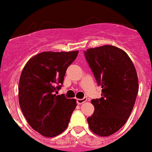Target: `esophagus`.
<instances>
[{"instance_id": "esophagus-1", "label": "esophagus", "mask_w": 152, "mask_h": 152, "mask_svg": "<svg viewBox=\"0 0 152 152\" xmlns=\"http://www.w3.org/2000/svg\"><path fill=\"white\" fill-rule=\"evenodd\" d=\"M87 101V98H81V99H77V103L78 104H81L85 103V102Z\"/></svg>"}]
</instances>
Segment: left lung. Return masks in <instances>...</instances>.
<instances>
[{
  "instance_id": "8db88e82",
  "label": "left lung",
  "mask_w": 152,
  "mask_h": 152,
  "mask_svg": "<svg viewBox=\"0 0 152 152\" xmlns=\"http://www.w3.org/2000/svg\"><path fill=\"white\" fill-rule=\"evenodd\" d=\"M84 54L102 88V98L91 100L94 111L87 121L94 133L109 136L125 124L132 113L138 91L137 72L128 54L116 47L89 48Z\"/></svg>"
}]
</instances>
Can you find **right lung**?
<instances>
[{
  "mask_svg": "<svg viewBox=\"0 0 152 152\" xmlns=\"http://www.w3.org/2000/svg\"><path fill=\"white\" fill-rule=\"evenodd\" d=\"M78 51H47L31 58L20 75L18 96L20 109L33 129L54 137L67 128L76 100L57 95L67 68Z\"/></svg>",
  "mask_w": 152,
  "mask_h": 152,
  "instance_id": "right-lung-1",
  "label": "right lung"
}]
</instances>
